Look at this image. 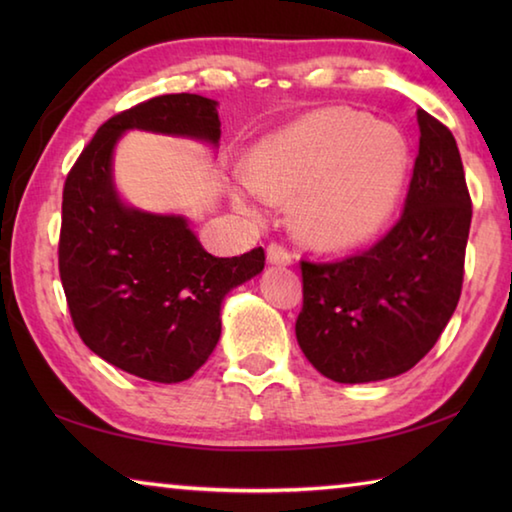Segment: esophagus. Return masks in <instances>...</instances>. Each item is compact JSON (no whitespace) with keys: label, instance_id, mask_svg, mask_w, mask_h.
<instances>
[{"label":"esophagus","instance_id":"obj_1","mask_svg":"<svg viewBox=\"0 0 512 512\" xmlns=\"http://www.w3.org/2000/svg\"><path fill=\"white\" fill-rule=\"evenodd\" d=\"M266 259L275 266H291L293 264V253L282 244H268Z\"/></svg>","mask_w":512,"mask_h":512}]
</instances>
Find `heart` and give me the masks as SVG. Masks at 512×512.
<instances>
[{
	"label": "heart",
	"instance_id": "1",
	"mask_svg": "<svg viewBox=\"0 0 512 512\" xmlns=\"http://www.w3.org/2000/svg\"><path fill=\"white\" fill-rule=\"evenodd\" d=\"M406 176L409 146L395 126L329 106L262 137L232 185V203L262 219L266 201H293L291 223L305 244L350 250L393 219Z\"/></svg>",
	"mask_w": 512,
	"mask_h": 512
}]
</instances>
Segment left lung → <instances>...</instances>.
<instances>
[{
  "instance_id": "left-lung-1",
  "label": "left lung",
  "mask_w": 512,
  "mask_h": 512,
  "mask_svg": "<svg viewBox=\"0 0 512 512\" xmlns=\"http://www.w3.org/2000/svg\"><path fill=\"white\" fill-rule=\"evenodd\" d=\"M420 149L404 214L366 253L300 262L296 339L339 384L411 370L443 334L461 298L472 201L452 131L418 110Z\"/></svg>"
}]
</instances>
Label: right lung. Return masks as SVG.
<instances>
[{"mask_svg": "<svg viewBox=\"0 0 512 512\" xmlns=\"http://www.w3.org/2000/svg\"><path fill=\"white\" fill-rule=\"evenodd\" d=\"M219 103L162 94L103 124L67 173L58 268L83 343L135 377L178 384L194 375L221 336L230 289L262 273L264 248L214 257L185 216L151 214L121 201L112 151L126 131L192 137L216 146Z\"/></svg>", "mask_w": 512, "mask_h": 512, "instance_id": "1", "label": "right lung"}]
</instances>
